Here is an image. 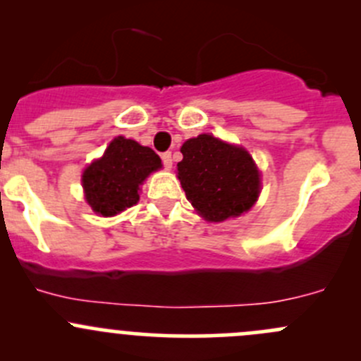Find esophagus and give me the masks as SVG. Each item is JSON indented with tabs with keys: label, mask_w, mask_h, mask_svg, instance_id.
Wrapping results in <instances>:
<instances>
[{
	"label": "esophagus",
	"mask_w": 361,
	"mask_h": 361,
	"mask_svg": "<svg viewBox=\"0 0 361 361\" xmlns=\"http://www.w3.org/2000/svg\"><path fill=\"white\" fill-rule=\"evenodd\" d=\"M162 164L166 169H171L173 167V157H171V152H166V154H162Z\"/></svg>",
	"instance_id": "34e87169"
}]
</instances>
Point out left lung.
Returning <instances> with one entry per match:
<instances>
[{
    "label": "left lung",
    "mask_w": 361,
    "mask_h": 361,
    "mask_svg": "<svg viewBox=\"0 0 361 361\" xmlns=\"http://www.w3.org/2000/svg\"><path fill=\"white\" fill-rule=\"evenodd\" d=\"M178 178L185 195L207 221L246 213L260 194V171L243 147L199 134L181 147Z\"/></svg>",
    "instance_id": "obj_1"
}]
</instances>
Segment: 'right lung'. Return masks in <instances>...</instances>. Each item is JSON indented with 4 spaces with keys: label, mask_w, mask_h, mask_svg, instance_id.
<instances>
[{
    "label": "right lung",
    "mask_w": 361,
    "mask_h": 361,
    "mask_svg": "<svg viewBox=\"0 0 361 361\" xmlns=\"http://www.w3.org/2000/svg\"><path fill=\"white\" fill-rule=\"evenodd\" d=\"M160 167L162 160L152 148L123 136L115 137L103 157L83 171L85 201L97 214L115 216L140 201V187Z\"/></svg>",
    "instance_id": "1"
}]
</instances>
